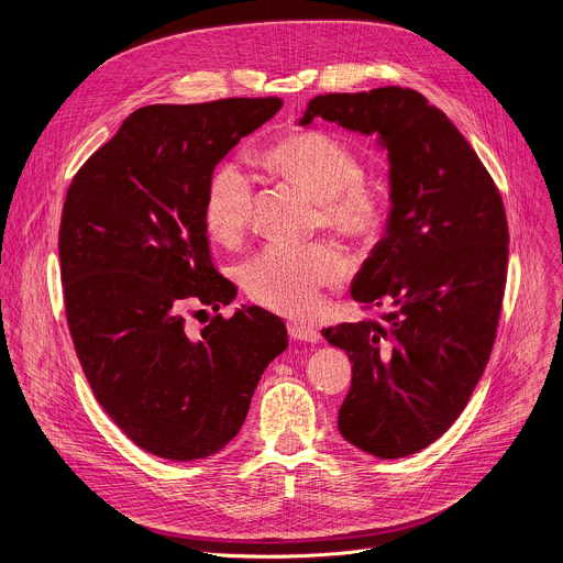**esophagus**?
<instances>
[{
  "label": "esophagus",
  "instance_id": "34e87169",
  "mask_svg": "<svg viewBox=\"0 0 563 563\" xmlns=\"http://www.w3.org/2000/svg\"><path fill=\"white\" fill-rule=\"evenodd\" d=\"M287 332H289V336L296 339V341L318 343V339H320V332H318L313 325L298 323V320H291V323H287Z\"/></svg>",
  "mask_w": 563,
  "mask_h": 563
}]
</instances>
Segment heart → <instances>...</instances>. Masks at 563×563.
<instances>
[{"label":"heart","instance_id":"1","mask_svg":"<svg viewBox=\"0 0 563 563\" xmlns=\"http://www.w3.org/2000/svg\"><path fill=\"white\" fill-rule=\"evenodd\" d=\"M265 165L316 202L313 227H325L354 243H374L387 220V196L365 183V165L354 148L323 131H302L274 142ZM254 207L250 174L233 159L211 174L202 218L209 235L235 245L245 235ZM347 258L334 243L302 250L267 247L240 267L247 296L285 316H309L323 302V289L341 283Z\"/></svg>","mask_w":563,"mask_h":563}]
</instances>
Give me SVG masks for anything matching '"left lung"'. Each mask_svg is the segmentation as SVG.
I'll list each match as a JSON object with an SVG mask.
<instances>
[{"mask_svg": "<svg viewBox=\"0 0 563 563\" xmlns=\"http://www.w3.org/2000/svg\"><path fill=\"white\" fill-rule=\"evenodd\" d=\"M313 118L378 135L389 157L385 235L352 283L378 320L323 330L347 352L341 434L378 459L434 443L484 374L508 274L501 194L470 142L419 91L383 87L309 100Z\"/></svg>", "mask_w": 563, "mask_h": 563, "instance_id": "1", "label": "left lung"}]
</instances>
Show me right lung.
Masks as SVG:
<instances>
[{"instance_id": "add662e5", "label": "right lung", "mask_w": 563, "mask_h": 563, "mask_svg": "<svg viewBox=\"0 0 563 563\" xmlns=\"http://www.w3.org/2000/svg\"><path fill=\"white\" fill-rule=\"evenodd\" d=\"M280 107V98L142 107L66 191L59 269L77 358L104 412L155 456L222 450L287 347L283 320L256 305L216 313L200 332L185 316L235 298L211 263L205 194L220 159Z\"/></svg>"}]
</instances>
